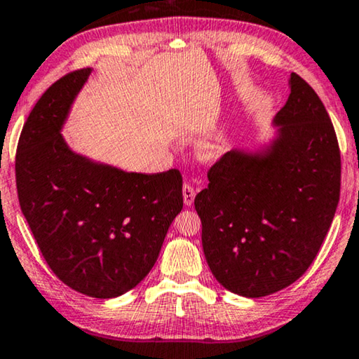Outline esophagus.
Listing matches in <instances>:
<instances>
[{
    "label": "esophagus",
    "instance_id": "esophagus-1",
    "mask_svg": "<svg viewBox=\"0 0 359 359\" xmlns=\"http://www.w3.org/2000/svg\"><path fill=\"white\" fill-rule=\"evenodd\" d=\"M194 197H196V189L189 184H184L183 186V201H184V205H192V202H194Z\"/></svg>",
    "mask_w": 359,
    "mask_h": 359
}]
</instances>
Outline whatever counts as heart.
<instances>
[{
    "label": "heart",
    "mask_w": 359,
    "mask_h": 359,
    "mask_svg": "<svg viewBox=\"0 0 359 359\" xmlns=\"http://www.w3.org/2000/svg\"><path fill=\"white\" fill-rule=\"evenodd\" d=\"M229 149V137L224 131H215L213 135L207 136L205 140L201 141V144L197 147V152L203 161H218L219 157H223Z\"/></svg>",
    "instance_id": "heart-1"
}]
</instances>
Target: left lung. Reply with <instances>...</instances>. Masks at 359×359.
Returning <instances> with one entry per match:
<instances>
[{
    "label": "left lung",
    "instance_id": "8db88e82",
    "mask_svg": "<svg viewBox=\"0 0 359 359\" xmlns=\"http://www.w3.org/2000/svg\"><path fill=\"white\" fill-rule=\"evenodd\" d=\"M276 114V135L255 151L233 149L196 196L212 273L233 294L258 299L310 268L340 197V151L321 99L297 74Z\"/></svg>",
    "mask_w": 359,
    "mask_h": 359
}]
</instances>
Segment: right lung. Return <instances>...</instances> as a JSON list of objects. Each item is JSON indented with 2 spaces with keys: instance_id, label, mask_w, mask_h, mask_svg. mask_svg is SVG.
Segmentation results:
<instances>
[{
  "instance_id": "1",
  "label": "right lung",
  "mask_w": 359,
  "mask_h": 359,
  "mask_svg": "<svg viewBox=\"0 0 359 359\" xmlns=\"http://www.w3.org/2000/svg\"><path fill=\"white\" fill-rule=\"evenodd\" d=\"M91 72L67 74L38 99L20 133L15 183L51 271L80 294L115 299L156 264L183 208V178L125 172L70 149L62 128Z\"/></svg>"
}]
</instances>
